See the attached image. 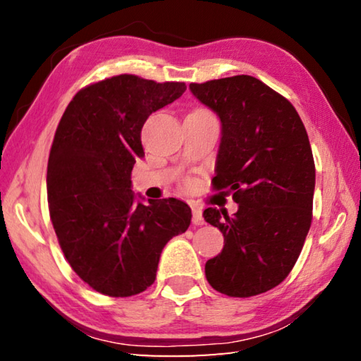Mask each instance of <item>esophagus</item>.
I'll return each mask as SVG.
<instances>
[{"label":"esophagus","mask_w":361,"mask_h":361,"mask_svg":"<svg viewBox=\"0 0 361 361\" xmlns=\"http://www.w3.org/2000/svg\"><path fill=\"white\" fill-rule=\"evenodd\" d=\"M192 224L195 226H202L205 221H204V216H202V210L199 209L197 205H192Z\"/></svg>","instance_id":"34e87169"}]
</instances>
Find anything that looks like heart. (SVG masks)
Returning <instances> with one entry per match:
<instances>
[{
    "mask_svg": "<svg viewBox=\"0 0 361 361\" xmlns=\"http://www.w3.org/2000/svg\"><path fill=\"white\" fill-rule=\"evenodd\" d=\"M194 111H205V109H194Z\"/></svg>",
    "mask_w": 361,
    "mask_h": 361,
    "instance_id": "b5f03b06",
    "label": "heart"
}]
</instances>
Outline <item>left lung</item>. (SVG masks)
I'll list each match as a JSON object with an SVG mask.
<instances>
[{
	"mask_svg": "<svg viewBox=\"0 0 361 361\" xmlns=\"http://www.w3.org/2000/svg\"><path fill=\"white\" fill-rule=\"evenodd\" d=\"M189 89L221 119L213 189H228L239 204L234 216L213 207L204 212L224 235L205 277L223 295H261L291 272L312 223L315 164L307 132L295 106L253 76Z\"/></svg>",
	"mask_w": 361,
	"mask_h": 361,
	"instance_id": "left-lung-1",
	"label": "left lung"
}]
</instances>
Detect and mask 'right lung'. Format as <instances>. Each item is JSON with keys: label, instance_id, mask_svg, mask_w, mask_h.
<instances>
[{"label": "right lung", "instance_id": "obj_1", "mask_svg": "<svg viewBox=\"0 0 361 361\" xmlns=\"http://www.w3.org/2000/svg\"><path fill=\"white\" fill-rule=\"evenodd\" d=\"M185 90V82L113 76L79 90L59 122L49 215L71 269L102 295L127 298L151 286L162 248L191 224L183 200L137 204L130 189L133 164L145 156L143 124Z\"/></svg>", "mask_w": 361, "mask_h": 361}]
</instances>
